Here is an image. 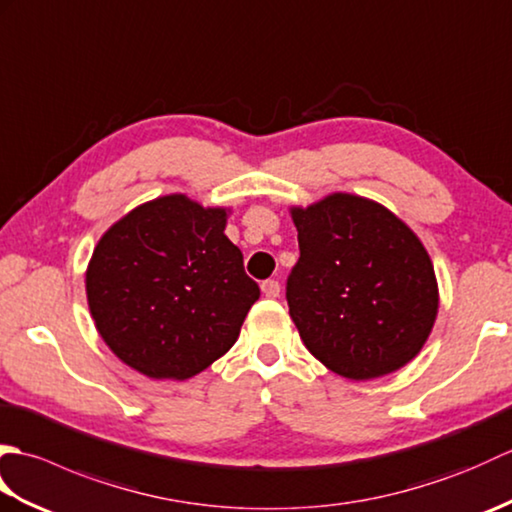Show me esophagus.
Returning a JSON list of instances; mask_svg holds the SVG:
<instances>
[{"label":"esophagus","instance_id":"34e87169","mask_svg":"<svg viewBox=\"0 0 512 512\" xmlns=\"http://www.w3.org/2000/svg\"><path fill=\"white\" fill-rule=\"evenodd\" d=\"M262 292H264V295H266L268 299L279 297V292H281L279 281H277V279H266V281H262Z\"/></svg>","mask_w":512,"mask_h":512}]
</instances>
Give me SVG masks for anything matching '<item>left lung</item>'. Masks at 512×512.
<instances>
[{
	"instance_id": "obj_1",
	"label": "left lung",
	"mask_w": 512,
	"mask_h": 512,
	"mask_svg": "<svg viewBox=\"0 0 512 512\" xmlns=\"http://www.w3.org/2000/svg\"><path fill=\"white\" fill-rule=\"evenodd\" d=\"M299 262L286 281L301 341L332 372L369 380L416 356L438 314L420 239L372 200L334 193L292 209Z\"/></svg>"
}]
</instances>
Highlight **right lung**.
I'll list each match as a JSON object with an SVG mask.
<instances>
[{
	"label": "right lung",
	"mask_w": 512,
	"mask_h": 512,
	"mask_svg": "<svg viewBox=\"0 0 512 512\" xmlns=\"http://www.w3.org/2000/svg\"><path fill=\"white\" fill-rule=\"evenodd\" d=\"M224 226V209L165 195L96 244L85 275L90 312L125 365L184 380L231 350L259 286Z\"/></svg>",
	"instance_id": "obj_1"
}]
</instances>
